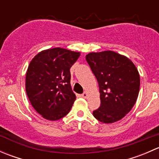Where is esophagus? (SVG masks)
Segmentation results:
<instances>
[{"label": "esophagus", "mask_w": 159, "mask_h": 159, "mask_svg": "<svg viewBox=\"0 0 159 159\" xmlns=\"http://www.w3.org/2000/svg\"><path fill=\"white\" fill-rule=\"evenodd\" d=\"M81 96H82V98H87L88 96V93L86 92V91H84V92L81 94Z\"/></svg>", "instance_id": "34e87169"}]
</instances>
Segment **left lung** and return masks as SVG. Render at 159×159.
Returning a JSON list of instances; mask_svg holds the SVG:
<instances>
[{"label": "left lung", "mask_w": 159, "mask_h": 159, "mask_svg": "<svg viewBox=\"0 0 159 159\" xmlns=\"http://www.w3.org/2000/svg\"><path fill=\"white\" fill-rule=\"evenodd\" d=\"M97 78L101 105L93 111L94 118L105 124L124 118L138 98L140 76L130 59L115 51L91 52L86 55Z\"/></svg>", "instance_id": "1"}]
</instances>
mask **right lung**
Returning a JSON list of instances; mask_svg holds the SVG:
<instances>
[{
	"label": "right lung",
	"mask_w": 159,
	"mask_h": 159,
	"mask_svg": "<svg viewBox=\"0 0 159 159\" xmlns=\"http://www.w3.org/2000/svg\"><path fill=\"white\" fill-rule=\"evenodd\" d=\"M80 52L54 48L34 56L26 73L27 95L38 114L50 121L68 115L76 96L70 87V68Z\"/></svg>",
	"instance_id": "obj_1"
}]
</instances>
